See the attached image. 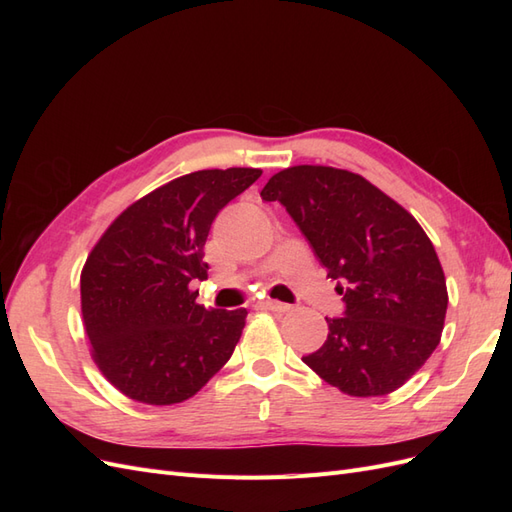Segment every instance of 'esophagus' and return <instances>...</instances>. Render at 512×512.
Masks as SVG:
<instances>
[{
    "label": "esophagus",
    "mask_w": 512,
    "mask_h": 512,
    "mask_svg": "<svg viewBox=\"0 0 512 512\" xmlns=\"http://www.w3.org/2000/svg\"><path fill=\"white\" fill-rule=\"evenodd\" d=\"M262 305H265V309H269V312H275V314H284V312H290V309H292L288 303L271 301V299H267Z\"/></svg>",
    "instance_id": "34e87169"
}]
</instances>
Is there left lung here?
<instances>
[{"instance_id": "left-lung-1", "label": "left lung", "mask_w": 512, "mask_h": 512, "mask_svg": "<svg viewBox=\"0 0 512 512\" xmlns=\"http://www.w3.org/2000/svg\"><path fill=\"white\" fill-rule=\"evenodd\" d=\"M260 196L286 207L344 294V316L327 318V342L303 363L352 397L406 384L440 344L448 305L421 224L361 175L333 166L280 170Z\"/></svg>"}]
</instances>
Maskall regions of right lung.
Instances as JSON below:
<instances>
[{"label": "right lung", "instance_id": "1", "mask_svg": "<svg viewBox=\"0 0 512 512\" xmlns=\"http://www.w3.org/2000/svg\"><path fill=\"white\" fill-rule=\"evenodd\" d=\"M260 168L196 170L123 211L87 256L81 312L91 356L117 391L149 406L190 399L235 350L247 309H205V241Z\"/></svg>", "mask_w": 512, "mask_h": 512}]
</instances>
